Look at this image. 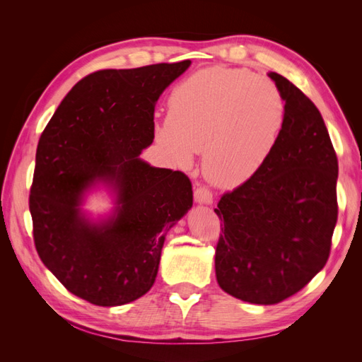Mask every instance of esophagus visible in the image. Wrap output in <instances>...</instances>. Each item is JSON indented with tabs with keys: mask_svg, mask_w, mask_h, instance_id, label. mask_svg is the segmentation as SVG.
<instances>
[{
	"mask_svg": "<svg viewBox=\"0 0 362 362\" xmlns=\"http://www.w3.org/2000/svg\"><path fill=\"white\" fill-rule=\"evenodd\" d=\"M194 201L199 204H211L213 202V193L205 185H199L194 190Z\"/></svg>",
	"mask_w": 362,
	"mask_h": 362,
	"instance_id": "esophagus-1",
	"label": "esophagus"
}]
</instances>
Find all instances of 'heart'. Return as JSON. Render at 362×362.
Here are the masks:
<instances>
[{
  "label": "heart",
  "mask_w": 362,
  "mask_h": 362,
  "mask_svg": "<svg viewBox=\"0 0 362 362\" xmlns=\"http://www.w3.org/2000/svg\"><path fill=\"white\" fill-rule=\"evenodd\" d=\"M168 122L156 128L163 154L187 166L204 151V172L233 189L261 169L286 122V101L266 76L242 68L211 66L173 87Z\"/></svg>",
  "instance_id": "heart-1"
}]
</instances>
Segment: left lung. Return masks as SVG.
<instances>
[{"instance_id":"8db88e82","label":"left lung","mask_w":362,"mask_h":362,"mask_svg":"<svg viewBox=\"0 0 362 362\" xmlns=\"http://www.w3.org/2000/svg\"><path fill=\"white\" fill-rule=\"evenodd\" d=\"M269 76L286 101L279 139L254 177L214 208L218 286L258 305L286 300L325 267L338 217V160L323 117L286 76Z\"/></svg>"}]
</instances>
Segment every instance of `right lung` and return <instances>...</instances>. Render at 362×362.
I'll return each instance as SVG.
<instances>
[{"mask_svg":"<svg viewBox=\"0 0 362 362\" xmlns=\"http://www.w3.org/2000/svg\"><path fill=\"white\" fill-rule=\"evenodd\" d=\"M189 66L184 60L87 75L40 136L30 189L35 246L64 288L93 305H125L148 293L166 233L193 205L187 175L139 158L154 140L157 100ZM96 177L118 190V214L100 227L78 210Z\"/></svg>","mask_w":362,"mask_h":362,"instance_id":"add662e5","label":"right lung"}]
</instances>
